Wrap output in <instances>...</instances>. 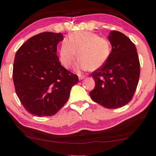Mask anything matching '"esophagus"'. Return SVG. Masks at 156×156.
<instances>
[{
	"instance_id": "obj_1",
	"label": "esophagus",
	"mask_w": 156,
	"mask_h": 156,
	"mask_svg": "<svg viewBox=\"0 0 156 156\" xmlns=\"http://www.w3.org/2000/svg\"><path fill=\"white\" fill-rule=\"evenodd\" d=\"M78 78H79V80H83V78H85V76H84V75H78Z\"/></svg>"
}]
</instances>
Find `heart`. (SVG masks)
Instances as JSON below:
<instances>
[{
  "label": "heart",
  "instance_id": "obj_1",
  "mask_svg": "<svg viewBox=\"0 0 156 156\" xmlns=\"http://www.w3.org/2000/svg\"><path fill=\"white\" fill-rule=\"evenodd\" d=\"M111 49V42L106 37H99L98 34L88 31L75 32L61 43L60 61L64 67L70 68L78 55L80 58L75 66L77 72L95 70L108 60Z\"/></svg>",
  "mask_w": 156,
  "mask_h": 156
}]
</instances>
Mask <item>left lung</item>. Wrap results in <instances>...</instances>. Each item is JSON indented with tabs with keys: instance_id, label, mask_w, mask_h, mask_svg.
I'll return each instance as SVG.
<instances>
[{
	"instance_id": "obj_1",
	"label": "left lung",
	"mask_w": 156,
	"mask_h": 156,
	"mask_svg": "<svg viewBox=\"0 0 156 156\" xmlns=\"http://www.w3.org/2000/svg\"><path fill=\"white\" fill-rule=\"evenodd\" d=\"M108 38L112 51L101 67L92 76L95 87L91 98L107 109H116L133 98L140 76V62L135 44L121 32L111 31Z\"/></svg>"
}]
</instances>
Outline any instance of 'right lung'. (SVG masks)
<instances>
[{
	"instance_id": "add662e5",
	"label": "right lung",
	"mask_w": 156,
	"mask_h": 156,
	"mask_svg": "<svg viewBox=\"0 0 156 156\" xmlns=\"http://www.w3.org/2000/svg\"><path fill=\"white\" fill-rule=\"evenodd\" d=\"M61 33L42 32L30 37L15 54L13 81L26 110L33 115L52 116L64 107L78 75L61 66L57 45Z\"/></svg>"
}]
</instances>
